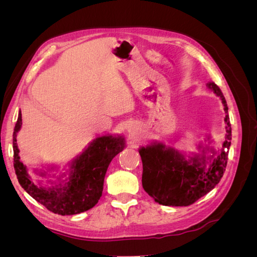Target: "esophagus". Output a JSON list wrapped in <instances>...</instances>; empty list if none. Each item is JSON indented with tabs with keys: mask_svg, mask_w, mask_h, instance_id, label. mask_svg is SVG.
I'll use <instances>...</instances> for the list:
<instances>
[{
	"mask_svg": "<svg viewBox=\"0 0 257 257\" xmlns=\"http://www.w3.org/2000/svg\"><path fill=\"white\" fill-rule=\"evenodd\" d=\"M134 125H132V124H131V125H128L127 126V131L130 132V133H133V132H134Z\"/></svg>",
	"mask_w": 257,
	"mask_h": 257,
	"instance_id": "34e87169",
	"label": "esophagus"
}]
</instances>
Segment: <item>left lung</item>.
<instances>
[{"label":"left lung","mask_w":257,"mask_h":257,"mask_svg":"<svg viewBox=\"0 0 257 257\" xmlns=\"http://www.w3.org/2000/svg\"><path fill=\"white\" fill-rule=\"evenodd\" d=\"M207 85L221 98L226 113L224 119L226 136L219 152L216 153L213 148L206 147L201 151L203 153L185 159L183 153L162 143H152L139 148L143 161L144 190L161 205L175 207L192 205L215 188L226 168L231 141L228 107L220 88L214 82H208ZM201 148L203 146L199 145L198 149ZM207 151L213 155L206 157ZM207 164L208 167L206 169Z\"/></svg>","instance_id":"obj_1"}]
</instances>
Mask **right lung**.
<instances>
[{"label":"right lung","instance_id":"right-lung-1","mask_svg":"<svg viewBox=\"0 0 257 257\" xmlns=\"http://www.w3.org/2000/svg\"><path fill=\"white\" fill-rule=\"evenodd\" d=\"M22 125L19 111L13 134L14 168L18 181L25 191L49 211L61 215H73L94 207L102 196L104 179L110 162L125 148V139L121 135H104L96 137L82 153L69 163L68 177L65 173L59 177V183L52 186L35 184L28 174L19 157L17 133ZM54 167H51L53 169ZM45 177V172L38 173Z\"/></svg>","mask_w":257,"mask_h":257}]
</instances>
